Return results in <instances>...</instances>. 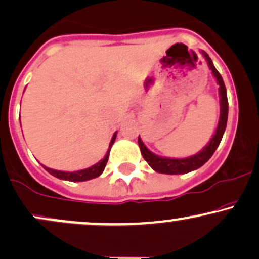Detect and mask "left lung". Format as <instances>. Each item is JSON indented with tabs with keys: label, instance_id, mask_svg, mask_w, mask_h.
Instances as JSON below:
<instances>
[{
	"label": "left lung",
	"instance_id": "8db88e82",
	"mask_svg": "<svg viewBox=\"0 0 259 259\" xmlns=\"http://www.w3.org/2000/svg\"><path fill=\"white\" fill-rule=\"evenodd\" d=\"M202 55L206 58L208 67L212 70V74L217 79V82L219 85V102H221V115H219V123L217 126L214 135L212 136L210 141L208 142L206 146L203 147V150H201L200 152L194 154V156L186 157V158H167V157H160L151 152L148 148L145 146V144L142 142V140L138 139L140 150H141V154L144 157L145 160L150 164V167L156 170L157 173L162 174H186L190 171L196 170L204 163L207 162L210 157L213 156L217 147L221 144L223 135H224L225 127H227V121H228V111H229V105H228V97H227V89H225L224 81H223L222 75L219 74L218 70L215 69V67L213 65L212 59L209 56L207 55L204 51H201Z\"/></svg>",
	"mask_w": 259,
	"mask_h": 259
}]
</instances>
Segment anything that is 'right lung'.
Returning a JSON list of instances; mask_svg holds the SVG:
<instances>
[{
  "label": "right lung",
  "instance_id": "right-lung-1",
  "mask_svg": "<svg viewBox=\"0 0 259 259\" xmlns=\"http://www.w3.org/2000/svg\"><path fill=\"white\" fill-rule=\"evenodd\" d=\"M115 138H117V133H114V135H113V138L111 140V144H109L108 151H107L105 158L101 159L99 163H96V164H94L90 168L81 169V170H76V171H61V170H55V169H51V168H47V167H45V165H42V167L46 169L50 174L53 175V177L58 178V179H62V180L86 181V180H90V179H95V178L100 177V175L103 173V170H105L107 160H108V157H109V151H111L112 145L114 144Z\"/></svg>",
  "mask_w": 259,
  "mask_h": 259
}]
</instances>
